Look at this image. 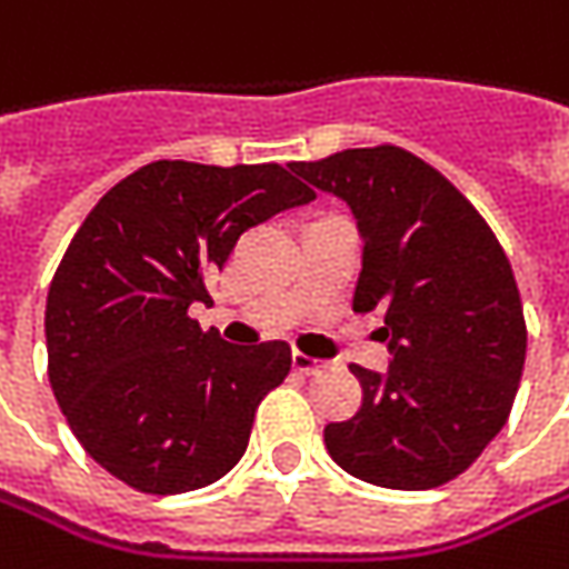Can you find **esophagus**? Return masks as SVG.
I'll use <instances>...</instances> for the list:
<instances>
[{"mask_svg":"<svg viewBox=\"0 0 569 569\" xmlns=\"http://www.w3.org/2000/svg\"><path fill=\"white\" fill-rule=\"evenodd\" d=\"M295 371L298 375H320V368H323V361L320 358H310V356H303V352H295Z\"/></svg>","mask_w":569,"mask_h":569,"instance_id":"1","label":"esophagus"}]
</instances>
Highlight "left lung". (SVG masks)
Returning <instances> with one entry per match:
<instances>
[{"mask_svg": "<svg viewBox=\"0 0 569 569\" xmlns=\"http://www.w3.org/2000/svg\"><path fill=\"white\" fill-rule=\"evenodd\" d=\"M349 204L365 242L358 313H381L387 371L352 365L361 410L323 439L346 473L387 490H432L506 426L526 365V317L502 246L439 169L400 147L291 162Z\"/></svg>", "mask_w": 569, "mask_h": 569, "instance_id": "8db88e82", "label": "left lung"}]
</instances>
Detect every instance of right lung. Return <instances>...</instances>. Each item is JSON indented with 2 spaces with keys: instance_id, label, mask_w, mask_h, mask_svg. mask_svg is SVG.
<instances>
[{
  "instance_id": "obj_1",
  "label": "right lung",
  "mask_w": 569,
  "mask_h": 569,
  "mask_svg": "<svg viewBox=\"0 0 569 569\" xmlns=\"http://www.w3.org/2000/svg\"><path fill=\"white\" fill-rule=\"evenodd\" d=\"M317 194L278 162L159 159L111 188L47 291V375L72 436L140 493H188L242 458L288 342L230 346L191 320L242 233Z\"/></svg>"
}]
</instances>
